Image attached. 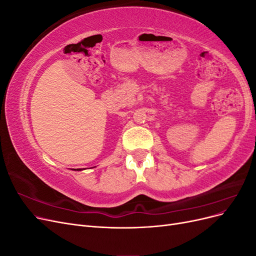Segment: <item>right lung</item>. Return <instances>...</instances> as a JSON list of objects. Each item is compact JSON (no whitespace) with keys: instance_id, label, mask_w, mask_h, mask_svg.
Here are the masks:
<instances>
[{"instance_id":"1","label":"right lung","mask_w":256,"mask_h":256,"mask_svg":"<svg viewBox=\"0 0 256 256\" xmlns=\"http://www.w3.org/2000/svg\"><path fill=\"white\" fill-rule=\"evenodd\" d=\"M79 170H81V168H79Z\"/></svg>"}]
</instances>
